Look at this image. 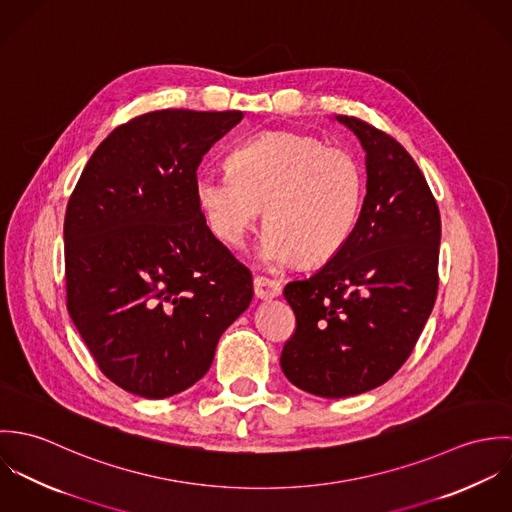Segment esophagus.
Returning a JSON list of instances; mask_svg holds the SVG:
<instances>
[{
	"instance_id": "esophagus-1",
	"label": "esophagus",
	"mask_w": 512,
	"mask_h": 512,
	"mask_svg": "<svg viewBox=\"0 0 512 512\" xmlns=\"http://www.w3.org/2000/svg\"><path fill=\"white\" fill-rule=\"evenodd\" d=\"M282 293L280 282L272 280V278H264V276H256L254 278V295L258 299H274Z\"/></svg>"
}]
</instances>
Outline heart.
<instances>
[{
  "mask_svg": "<svg viewBox=\"0 0 512 512\" xmlns=\"http://www.w3.org/2000/svg\"><path fill=\"white\" fill-rule=\"evenodd\" d=\"M228 163L230 169H203L195 179L197 203L222 244L240 246L262 209L268 228L260 256L268 264L327 262L355 232L365 171L351 151L272 132L240 144Z\"/></svg>",
  "mask_w": 512,
  "mask_h": 512,
  "instance_id": "heart-1",
  "label": "heart"
}]
</instances>
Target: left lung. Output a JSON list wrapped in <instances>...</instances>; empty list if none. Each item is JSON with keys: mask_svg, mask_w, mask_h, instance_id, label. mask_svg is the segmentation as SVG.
Masks as SVG:
<instances>
[{"mask_svg": "<svg viewBox=\"0 0 512 512\" xmlns=\"http://www.w3.org/2000/svg\"><path fill=\"white\" fill-rule=\"evenodd\" d=\"M365 149L366 195L349 242L284 297L295 333L280 365L299 390L357 396L410 357L438 295L441 220L412 155L357 118L335 116Z\"/></svg>", "mask_w": 512, "mask_h": 512, "instance_id": "8db88e82", "label": "left lung"}]
</instances>
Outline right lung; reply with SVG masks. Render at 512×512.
<instances>
[{"label": "right lung", "instance_id": "right-lung-1", "mask_svg": "<svg viewBox=\"0 0 512 512\" xmlns=\"http://www.w3.org/2000/svg\"><path fill=\"white\" fill-rule=\"evenodd\" d=\"M242 112L157 110L88 159L65 215L67 307L98 368L151 400L201 380L248 309L252 274L197 203L203 155Z\"/></svg>", "mask_w": 512, "mask_h": 512}]
</instances>
